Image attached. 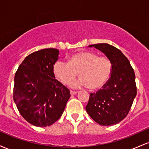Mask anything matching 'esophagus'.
Masks as SVG:
<instances>
[{
    "label": "esophagus",
    "instance_id": "obj_1",
    "mask_svg": "<svg viewBox=\"0 0 149 149\" xmlns=\"http://www.w3.org/2000/svg\"><path fill=\"white\" fill-rule=\"evenodd\" d=\"M77 93L76 91H73V90H70V94H71V95H76V94Z\"/></svg>",
    "mask_w": 149,
    "mask_h": 149
}]
</instances>
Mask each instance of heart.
I'll return each mask as SVG.
<instances>
[{
  "label": "heart",
  "mask_w": 149,
  "mask_h": 149,
  "mask_svg": "<svg viewBox=\"0 0 149 149\" xmlns=\"http://www.w3.org/2000/svg\"><path fill=\"white\" fill-rule=\"evenodd\" d=\"M56 78L64 85H71L79 73L80 79L76 87H89L97 90L104 86L112 73V63L106 56L82 51L72 54L68 62L57 61L54 65Z\"/></svg>",
  "instance_id": "1"
}]
</instances>
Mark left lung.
I'll return each instance as SVG.
<instances>
[{"label": "left lung", "instance_id": "obj_1", "mask_svg": "<svg viewBox=\"0 0 149 149\" xmlns=\"http://www.w3.org/2000/svg\"><path fill=\"white\" fill-rule=\"evenodd\" d=\"M100 49L112 63L108 82L96 93H90L85 109L95 122L109 126L122 121L130 110L136 95L134 69L120 49L107 43L90 45Z\"/></svg>", "mask_w": 149, "mask_h": 149}]
</instances>
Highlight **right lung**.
<instances>
[{"instance_id":"obj_1","label":"right lung","mask_w":149,"mask_h":149,"mask_svg":"<svg viewBox=\"0 0 149 149\" xmlns=\"http://www.w3.org/2000/svg\"><path fill=\"white\" fill-rule=\"evenodd\" d=\"M59 54L55 48L34 52L24 59L15 73L13 100L22 117L37 127L55 123L71 97L69 89L54 74Z\"/></svg>"}]
</instances>
